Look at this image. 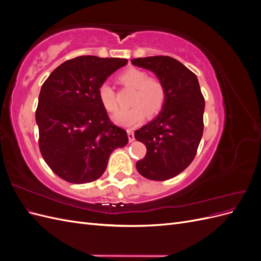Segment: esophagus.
<instances>
[{"instance_id":"obj_1","label":"esophagus","mask_w":261,"mask_h":261,"mask_svg":"<svg viewBox=\"0 0 261 261\" xmlns=\"http://www.w3.org/2000/svg\"><path fill=\"white\" fill-rule=\"evenodd\" d=\"M127 135H128V140H129V143H132V141L135 140V136H134V132H133V130L128 129V130H127Z\"/></svg>"}]
</instances>
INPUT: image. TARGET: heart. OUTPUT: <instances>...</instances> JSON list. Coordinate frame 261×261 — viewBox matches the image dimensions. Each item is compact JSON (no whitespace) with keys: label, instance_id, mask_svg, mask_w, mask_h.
Returning a JSON list of instances; mask_svg holds the SVG:
<instances>
[{"label":"heart","instance_id":"b5f03b06","mask_svg":"<svg viewBox=\"0 0 261 261\" xmlns=\"http://www.w3.org/2000/svg\"><path fill=\"white\" fill-rule=\"evenodd\" d=\"M118 82L125 87L135 89L133 94L130 109L121 110L113 115V121L124 127H134L144 121L146 112L154 115L161 111L167 92L164 84L155 77L138 68H129L118 76ZM98 97L101 105L108 112H115L117 102L115 91L109 83L101 84L98 89Z\"/></svg>","mask_w":261,"mask_h":261}]
</instances>
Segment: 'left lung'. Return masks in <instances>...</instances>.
<instances>
[{
	"mask_svg": "<svg viewBox=\"0 0 261 261\" xmlns=\"http://www.w3.org/2000/svg\"><path fill=\"white\" fill-rule=\"evenodd\" d=\"M132 64L151 70L165 87L160 114L137 129L135 138L147 148L137 171L148 179L167 180L194 160L203 133L204 98L197 76L175 59L138 58Z\"/></svg>",
	"mask_w": 261,
	"mask_h": 261,
	"instance_id": "obj_1",
	"label": "left lung"
}]
</instances>
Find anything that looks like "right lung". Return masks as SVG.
<instances>
[{
    "label": "right lung",
    "mask_w": 261,
    "mask_h": 261,
    "mask_svg": "<svg viewBox=\"0 0 261 261\" xmlns=\"http://www.w3.org/2000/svg\"><path fill=\"white\" fill-rule=\"evenodd\" d=\"M126 59L84 55L55 68L39 94L36 122L39 148L50 169L73 184L90 183L103 174L110 154L128 143L101 105L98 89Z\"/></svg>",
    "instance_id": "obj_1"
}]
</instances>
